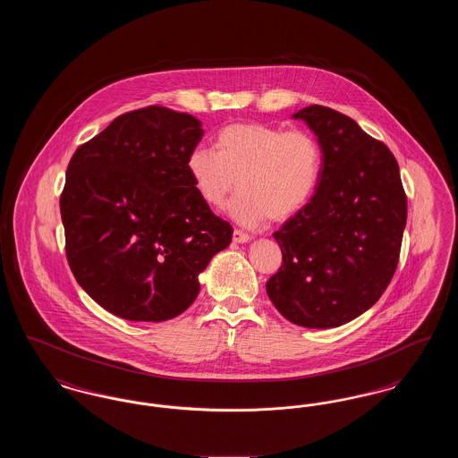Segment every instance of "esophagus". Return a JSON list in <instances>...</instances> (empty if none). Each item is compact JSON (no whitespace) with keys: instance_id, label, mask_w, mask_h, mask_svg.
<instances>
[{"instance_id":"esophagus-1","label":"esophagus","mask_w":458,"mask_h":458,"mask_svg":"<svg viewBox=\"0 0 458 458\" xmlns=\"http://www.w3.org/2000/svg\"><path fill=\"white\" fill-rule=\"evenodd\" d=\"M249 240H250V237H249L247 233H243L242 230H235V232H233V242H235V243H247Z\"/></svg>"}]
</instances>
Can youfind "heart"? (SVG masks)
Wrapping results in <instances>:
<instances>
[{"label":"heart","mask_w":458,"mask_h":458,"mask_svg":"<svg viewBox=\"0 0 458 458\" xmlns=\"http://www.w3.org/2000/svg\"><path fill=\"white\" fill-rule=\"evenodd\" d=\"M215 148L192 149L187 172L199 197L215 209L239 187L230 206L239 225L256 228L267 218H292L318 191L323 151L309 131L235 123L219 131Z\"/></svg>","instance_id":"b5f03b06"}]
</instances>
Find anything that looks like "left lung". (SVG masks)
I'll return each instance as SVG.
<instances>
[{"instance_id":"left-lung-1","label":"left lung","mask_w":458,"mask_h":458,"mask_svg":"<svg viewBox=\"0 0 458 458\" xmlns=\"http://www.w3.org/2000/svg\"><path fill=\"white\" fill-rule=\"evenodd\" d=\"M292 118L318 137L323 174L309 204L273 235L284 262L266 292L293 325L342 327L392 282L407 197L392 151L350 116L312 105Z\"/></svg>"}]
</instances>
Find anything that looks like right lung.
<instances>
[{"label":"right lung","mask_w":458,"mask_h":458,"mask_svg":"<svg viewBox=\"0 0 458 458\" xmlns=\"http://www.w3.org/2000/svg\"><path fill=\"white\" fill-rule=\"evenodd\" d=\"M196 116L135 109L72 156L60 199L66 259L111 314L166 321L196 301L199 275L233 228L199 197L187 156L202 139Z\"/></svg>","instance_id":"add662e5"}]
</instances>
